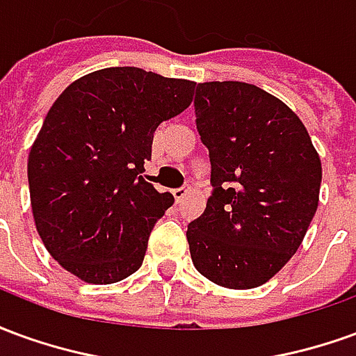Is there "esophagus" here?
Listing matches in <instances>:
<instances>
[{
    "label": "esophagus",
    "mask_w": 356,
    "mask_h": 356,
    "mask_svg": "<svg viewBox=\"0 0 356 356\" xmlns=\"http://www.w3.org/2000/svg\"><path fill=\"white\" fill-rule=\"evenodd\" d=\"M186 194H188V188H186V186H181V188H175V191H173V198H175V202H183L185 200V196Z\"/></svg>",
    "instance_id": "esophagus-1"
}]
</instances>
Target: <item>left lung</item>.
<instances>
[{"mask_svg":"<svg viewBox=\"0 0 356 356\" xmlns=\"http://www.w3.org/2000/svg\"><path fill=\"white\" fill-rule=\"evenodd\" d=\"M194 112L213 186L186 229L194 267L223 288H257L305 238L318 208L321 158L298 114L252 83H198Z\"/></svg>","mask_w":356,"mask_h":356,"instance_id":"left-lung-1","label":"left lung"}]
</instances>
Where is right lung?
Instances as JSON below:
<instances>
[{"mask_svg":"<svg viewBox=\"0 0 356 356\" xmlns=\"http://www.w3.org/2000/svg\"><path fill=\"white\" fill-rule=\"evenodd\" d=\"M194 86L102 68L47 112L28 156L32 213L51 257L83 282H120L143 265L152 227L173 204L145 179V160L156 127L188 108Z\"/></svg>","mask_w":356,"mask_h":356,"instance_id":"add662e5","label":"right lung"}]
</instances>
